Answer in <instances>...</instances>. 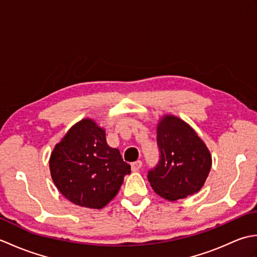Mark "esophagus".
Returning <instances> with one entry per match:
<instances>
[{"label":"esophagus","mask_w":257,"mask_h":257,"mask_svg":"<svg viewBox=\"0 0 257 257\" xmlns=\"http://www.w3.org/2000/svg\"><path fill=\"white\" fill-rule=\"evenodd\" d=\"M141 166H143V162H141L140 160L133 162V163H132V169H133V171H138L139 169L141 168Z\"/></svg>","instance_id":"1"}]
</instances>
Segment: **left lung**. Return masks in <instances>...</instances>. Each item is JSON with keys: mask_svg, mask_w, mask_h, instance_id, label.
Instances as JSON below:
<instances>
[{"mask_svg": "<svg viewBox=\"0 0 257 257\" xmlns=\"http://www.w3.org/2000/svg\"><path fill=\"white\" fill-rule=\"evenodd\" d=\"M160 160L149 171L151 188L161 198L177 201L203 187L212 167V156L195 130L177 116L165 114L157 124Z\"/></svg>", "mask_w": 257, "mask_h": 257, "instance_id": "left-lung-1", "label": "left lung"}]
</instances>
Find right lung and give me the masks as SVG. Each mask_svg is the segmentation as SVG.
Segmentation results:
<instances>
[{
  "instance_id": "obj_1",
  "label": "right lung",
  "mask_w": 257,
  "mask_h": 257,
  "mask_svg": "<svg viewBox=\"0 0 257 257\" xmlns=\"http://www.w3.org/2000/svg\"><path fill=\"white\" fill-rule=\"evenodd\" d=\"M54 184L72 203L102 209L114 196L125 174L132 172L118 149L109 147L106 130L84 118L56 144L50 158Z\"/></svg>"
}]
</instances>
